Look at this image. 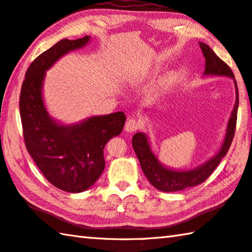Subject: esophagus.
Masks as SVG:
<instances>
[{"label":"esophagus","instance_id":"obj_1","mask_svg":"<svg viewBox=\"0 0 252 252\" xmlns=\"http://www.w3.org/2000/svg\"><path fill=\"white\" fill-rule=\"evenodd\" d=\"M140 127V122L135 119H129L126 123V132H134Z\"/></svg>","mask_w":252,"mask_h":252}]
</instances>
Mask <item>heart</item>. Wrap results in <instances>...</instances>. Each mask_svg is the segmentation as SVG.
Instances as JSON below:
<instances>
[{
	"label": "heart",
	"mask_w": 252,
	"mask_h": 252,
	"mask_svg": "<svg viewBox=\"0 0 252 252\" xmlns=\"http://www.w3.org/2000/svg\"><path fill=\"white\" fill-rule=\"evenodd\" d=\"M174 81H175V77H174V75L166 74L163 77L161 84H159V90H166L167 88H170V87L174 84Z\"/></svg>",
	"instance_id": "b5f03b06"
}]
</instances>
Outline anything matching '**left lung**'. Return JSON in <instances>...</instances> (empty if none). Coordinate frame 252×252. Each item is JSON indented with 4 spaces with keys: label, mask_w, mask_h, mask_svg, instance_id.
<instances>
[{
    "label": "left lung",
    "mask_w": 252,
    "mask_h": 252,
    "mask_svg": "<svg viewBox=\"0 0 252 252\" xmlns=\"http://www.w3.org/2000/svg\"><path fill=\"white\" fill-rule=\"evenodd\" d=\"M199 46L202 48L203 55L206 59L204 76H222L229 77V78L234 79L236 88V102L234 109H232L229 121H228L225 139H223L220 150L212 158L206 161L202 165L193 168V170L177 171L164 166L158 159L157 155L153 153L152 149H151L150 142L146 134L138 132V133L133 135V138H132V145H133V149L135 151L136 157L139 158V162L141 164L142 171H143L144 175L155 189L162 191H166V193H168V191H178L185 189H189V187L198 185L200 183L207 180L210 176V174L215 171V168L220 163L221 158H225L235 135L238 104H239V94H238V87L235 80L234 72H232L230 67L225 62H222L213 52V49L208 45L199 42Z\"/></svg>",
    "instance_id": "8db88e82"
}]
</instances>
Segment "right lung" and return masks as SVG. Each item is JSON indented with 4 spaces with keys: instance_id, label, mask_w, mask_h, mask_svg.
<instances>
[{
    "instance_id": "1",
    "label": "right lung",
    "mask_w": 252,
    "mask_h": 252,
    "mask_svg": "<svg viewBox=\"0 0 252 252\" xmlns=\"http://www.w3.org/2000/svg\"><path fill=\"white\" fill-rule=\"evenodd\" d=\"M90 36L62 39L40 54L25 74L20 95V113L26 149L46 180L68 193H81L93 186L104 170L103 150L126 123L123 112L63 125L49 116L43 100V84L59 58L85 47Z\"/></svg>"
}]
</instances>
